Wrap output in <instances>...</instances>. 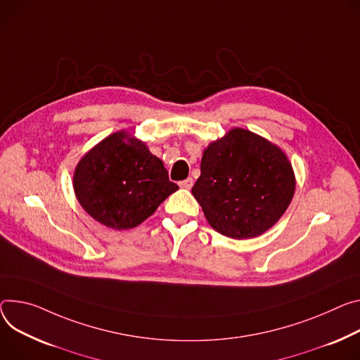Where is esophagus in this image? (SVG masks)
<instances>
[{
	"mask_svg": "<svg viewBox=\"0 0 360 360\" xmlns=\"http://www.w3.org/2000/svg\"><path fill=\"white\" fill-rule=\"evenodd\" d=\"M192 185H193L192 178H186V179H184V181H181V182H179V186H181V188H184V189H191V188H192Z\"/></svg>",
	"mask_w": 360,
	"mask_h": 360,
	"instance_id": "esophagus-1",
	"label": "esophagus"
}]
</instances>
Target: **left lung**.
<instances>
[{"instance_id": "8db88e82", "label": "left lung", "mask_w": 360, "mask_h": 360, "mask_svg": "<svg viewBox=\"0 0 360 360\" xmlns=\"http://www.w3.org/2000/svg\"><path fill=\"white\" fill-rule=\"evenodd\" d=\"M294 189L296 178L285 153L250 130L234 127L204 150L192 195L215 231L247 240L281 218Z\"/></svg>"}]
</instances>
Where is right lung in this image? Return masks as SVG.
<instances>
[{
  "label": "right lung",
  "mask_w": 360,
  "mask_h": 360,
  "mask_svg": "<svg viewBox=\"0 0 360 360\" xmlns=\"http://www.w3.org/2000/svg\"><path fill=\"white\" fill-rule=\"evenodd\" d=\"M73 186L91 218L119 231L142 224L179 188L145 142L124 130L109 135L80 159Z\"/></svg>",
  "instance_id": "obj_1"
}]
</instances>
